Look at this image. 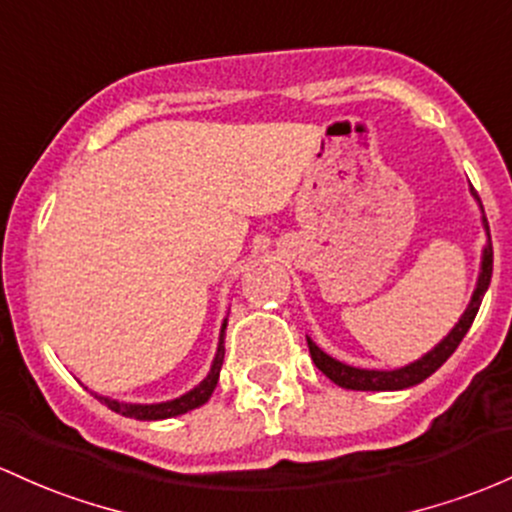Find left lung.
Wrapping results in <instances>:
<instances>
[{"instance_id": "1", "label": "left lung", "mask_w": 512, "mask_h": 512, "mask_svg": "<svg viewBox=\"0 0 512 512\" xmlns=\"http://www.w3.org/2000/svg\"><path fill=\"white\" fill-rule=\"evenodd\" d=\"M474 192V189H471ZM476 194V192H474ZM486 228L488 221L484 218ZM491 238V235H488ZM491 274H493V245L488 243L486 252H484V265H481V277H479V286H476L474 296H471L469 308L464 311V316L459 318V323L454 325L452 333L447 335L435 350L428 352L423 359L418 362L408 364L403 369H393V372H374V369H355L347 367V364L338 362V359L328 357L323 350H318L316 342L308 340V352H311L313 364L328 376L330 381L342 386V389H352V391H396V389H408V386L420 384V381L428 379L430 374H435L442 364L447 362L449 355L459 347V342L464 340V335L469 333L471 323H474L476 313H479L481 299H484L488 284H491Z\"/></svg>"}]
</instances>
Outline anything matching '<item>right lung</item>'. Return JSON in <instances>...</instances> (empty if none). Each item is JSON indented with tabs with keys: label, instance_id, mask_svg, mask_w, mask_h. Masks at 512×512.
<instances>
[{
	"label": "right lung",
	"instance_id": "right-lung-1",
	"mask_svg": "<svg viewBox=\"0 0 512 512\" xmlns=\"http://www.w3.org/2000/svg\"><path fill=\"white\" fill-rule=\"evenodd\" d=\"M223 333H226V323H223L221 342H218V352H216V359H213V367H211L209 376H206V379L201 381V384L196 386L194 391H189L187 396L174 398V401H167V403H155V406H131V403H119V401H111V398H101V396H97V398L101 403H104L106 408H111V411L126 415V418H136V420L174 418V415H182L187 411H194V408L204 406V403L211 398L213 389H216L218 374H221L223 357H226V347H223Z\"/></svg>",
	"mask_w": 512,
	"mask_h": 512
}]
</instances>
